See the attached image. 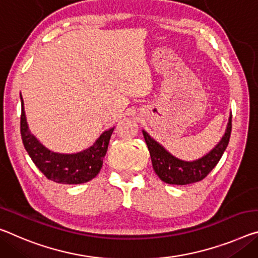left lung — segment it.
Wrapping results in <instances>:
<instances>
[{"mask_svg":"<svg viewBox=\"0 0 258 258\" xmlns=\"http://www.w3.org/2000/svg\"><path fill=\"white\" fill-rule=\"evenodd\" d=\"M231 131L232 114L228 118L226 131L218 145L203 157L191 162L174 157L164 147L155 141L146 131H142V133H144L146 144L148 146L153 167L159 179L171 185H188V183L201 181L217 165L230 141Z\"/></svg>","mask_w":258,"mask_h":258,"instance_id":"8db88e82","label":"left lung"}]
</instances>
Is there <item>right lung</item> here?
I'll return each mask as SVG.
<instances>
[{"mask_svg": "<svg viewBox=\"0 0 258 258\" xmlns=\"http://www.w3.org/2000/svg\"><path fill=\"white\" fill-rule=\"evenodd\" d=\"M20 100H22L20 134H22L24 147L34 164L49 180L67 183V185H78L92 180L99 174L114 127L104 131L95 144L80 153H54L41 144L28 130L22 94H20Z\"/></svg>", "mask_w": 258, "mask_h": 258, "instance_id": "obj_1", "label": "right lung"}]
</instances>
